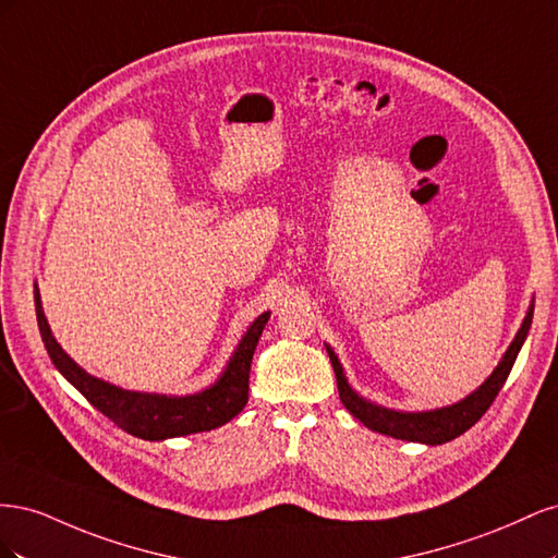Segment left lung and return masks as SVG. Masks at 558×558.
I'll list each match as a JSON object with an SVG mask.
<instances>
[{"mask_svg":"<svg viewBox=\"0 0 558 558\" xmlns=\"http://www.w3.org/2000/svg\"><path fill=\"white\" fill-rule=\"evenodd\" d=\"M531 320H533V307L529 310L526 318L514 337V342L510 344V349L505 351L502 361L498 363V367L494 369V375L488 377L475 393L468 396L465 400L451 404V408H442L435 412H393V410H384L377 408V404L363 400L359 393L351 391V386L344 379L342 365L337 361V356L332 353L330 347L328 356L335 369L337 377V391H340V398L344 402V408L349 410V414L356 416L363 426H367L369 430L381 433V435H391L396 440H408V442H424V445H445L453 437L463 435L470 426H475L477 421L484 416V412L492 408L498 391L502 388L505 379H508L510 369L519 356V349L526 340V335L531 330Z\"/></svg>","mask_w":558,"mask_h":558,"instance_id":"8db88e82","label":"left lung"}]
</instances>
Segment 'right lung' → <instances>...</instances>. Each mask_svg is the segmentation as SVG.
I'll return each instance as SVG.
<instances>
[{
	"label": "right lung",
	"mask_w": 558,
	"mask_h": 558,
	"mask_svg": "<svg viewBox=\"0 0 558 558\" xmlns=\"http://www.w3.org/2000/svg\"><path fill=\"white\" fill-rule=\"evenodd\" d=\"M39 332L46 344V351L53 365L64 375V379L74 384L93 408H97L107 418H111L118 428L142 437V440H167V437L205 433L228 424L238 416L248 400V373L251 359L263 335V328L269 318V312L260 314L253 320L242 342L230 359L226 373L211 388L185 398H167L154 393H134L123 388L111 386L102 379L90 377L86 369H81L56 342L50 335L48 320L41 310L39 291L35 295Z\"/></svg>",
	"instance_id": "right-lung-1"
}]
</instances>
